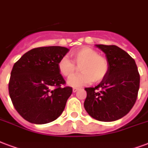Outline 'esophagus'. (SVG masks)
I'll use <instances>...</instances> for the list:
<instances>
[{
	"instance_id": "1",
	"label": "esophagus",
	"mask_w": 148,
	"mask_h": 148,
	"mask_svg": "<svg viewBox=\"0 0 148 148\" xmlns=\"http://www.w3.org/2000/svg\"><path fill=\"white\" fill-rule=\"evenodd\" d=\"M78 88H73V92H76L77 90H78Z\"/></svg>"
}]
</instances>
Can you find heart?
<instances>
[{
  "label": "heart",
  "instance_id": "heart-1",
  "mask_svg": "<svg viewBox=\"0 0 148 148\" xmlns=\"http://www.w3.org/2000/svg\"><path fill=\"white\" fill-rule=\"evenodd\" d=\"M71 60L66 56L62 57L57 64L60 73L66 78H70L75 73L77 66L82 73L68 80V84L79 87L93 82H101L108 74L109 64L108 60L92 48L84 47L74 50L71 54ZM77 66L76 67V66Z\"/></svg>",
  "mask_w": 148,
  "mask_h": 148
}]
</instances>
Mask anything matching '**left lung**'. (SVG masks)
I'll use <instances>...</instances> for the list:
<instances>
[{"mask_svg": "<svg viewBox=\"0 0 148 148\" xmlns=\"http://www.w3.org/2000/svg\"><path fill=\"white\" fill-rule=\"evenodd\" d=\"M104 52L109 64L108 74L95 88H85L84 106L92 118L115 121L129 112L137 100L140 74L137 64L127 52L112 45H96Z\"/></svg>", "mask_w": 148, "mask_h": 148, "instance_id": "1", "label": "left lung"}]
</instances>
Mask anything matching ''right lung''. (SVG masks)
I'll list each match as a JSON object with an SVG mask.
<instances>
[{
    "mask_svg": "<svg viewBox=\"0 0 148 148\" xmlns=\"http://www.w3.org/2000/svg\"><path fill=\"white\" fill-rule=\"evenodd\" d=\"M69 49L62 47L35 48L14 64L8 91L14 109L35 124L54 121L61 115L72 88L58 70V62Z\"/></svg>",
    "mask_w": 148,
    "mask_h": 148,
    "instance_id": "obj_1",
    "label": "right lung"
}]
</instances>
